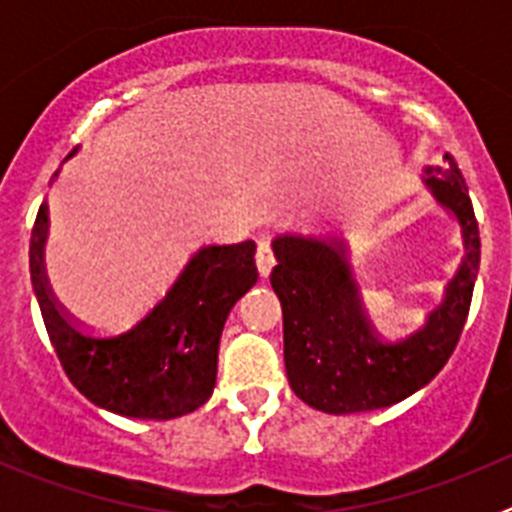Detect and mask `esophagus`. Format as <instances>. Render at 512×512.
Returning a JSON list of instances; mask_svg holds the SVG:
<instances>
[{
	"label": "esophagus",
	"mask_w": 512,
	"mask_h": 512,
	"mask_svg": "<svg viewBox=\"0 0 512 512\" xmlns=\"http://www.w3.org/2000/svg\"><path fill=\"white\" fill-rule=\"evenodd\" d=\"M274 264H277V259H274V251H271L269 241H259V248H256V266H259L261 277H269Z\"/></svg>",
	"instance_id": "obj_1"
}]
</instances>
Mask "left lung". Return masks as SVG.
Masks as SVG:
<instances>
[{"instance_id": "1", "label": "left lung", "mask_w": 512, "mask_h": 512, "mask_svg": "<svg viewBox=\"0 0 512 512\" xmlns=\"http://www.w3.org/2000/svg\"><path fill=\"white\" fill-rule=\"evenodd\" d=\"M420 184L459 225L461 261L423 325L397 341L379 336L366 318L338 238L282 233L271 241L287 379L310 408L330 415L390 408L431 382L456 348L479 271L477 217L451 153L443 166H425Z\"/></svg>"}]
</instances>
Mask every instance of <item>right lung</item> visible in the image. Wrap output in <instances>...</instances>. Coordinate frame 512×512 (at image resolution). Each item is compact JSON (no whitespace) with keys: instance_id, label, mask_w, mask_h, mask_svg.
<instances>
[{"instance_id":"add662e5","label":"right lung","mask_w":512,"mask_h":512,"mask_svg":"<svg viewBox=\"0 0 512 512\" xmlns=\"http://www.w3.org/2000/svg\"><path fill=\"white\" fill-rule=\"evenodd\" d=\"M45 238L43 202L30 238V279L45 330L76 390L97 408L140 420H171L205 405L215 390L225 320L259 279L256 243L202 246L146 318L117 336H92L76 328L48 292Z\"/></svg>"}]
</instances>
